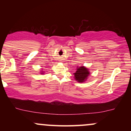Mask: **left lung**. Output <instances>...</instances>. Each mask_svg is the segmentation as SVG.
Instances as JSON below:
<instances>
[{"label":"left lung","instance_id":"8db88e82","mask_svg":"<svg viewBox=\"0 0 131 131\" xmlns=\"http://www.w3.org/2000/svg\"><path fill=\"white\" fill-rule=\"evenodd\" d=\"M74 74L75 79L79 82H82L86 80L90 73L88 69L84 67H81L77 68V71Z\"/></svg>","mask_w":131,"mask_h":131}]
</instances>
